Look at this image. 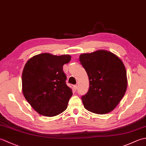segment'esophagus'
Listing matches in <instances>:
<instances>
[{
	"mask_svg": "<svg viewBox=\"0 0 146 146\" xmlns=\"http://www.w3.org/2000/svg\"><path fill=\"white\" fill-rule=\"evenodd\" d=\"M73 88H74V90H76L77 88H78V86H77L76 85H75L73 86Z\"/></svg>",
	"mask_w": 146,
	"mask_h": 146,
	"instance_id": "obj_1",
	"label": "esophagus"
}]
</instances>
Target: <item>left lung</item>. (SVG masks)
<instances>
[{"mask_svg":"<svg viewBox=\"0 0 146 146\" xmlns=\"http://www.w3.org/2000/svg\"><path fill=\"white\" fill-rule=\"evenodd\" d=\"M80 61L90 83L88 92L82 97L84 107L97 114L110 112L122 100L127 86L123 62L105 50L80 54Z\"/></svg>","mask_w":146,"mask_h":146,"instance_id":"obj_1","label":"left lung"}]
</instances>
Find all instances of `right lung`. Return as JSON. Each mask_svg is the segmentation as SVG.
Instances as JSON below:
<instances>
[{"label": "right lung", "instance_id": "obj_1", "mask_svg": "<svg viewBox=\"0 0 146 146\" xmlns=\"http://www.w3.org/2000/svg\"><path fill=\"white\" fill-rule=\"evenodd\" d=\"M71 56L42 53L27 61L22 75L24 97L40 115L53 117L66 109L71 89L66 84L63 66Z\"/></svg>", "mask_w": 146, "mask_h": 146}]
</instances>
